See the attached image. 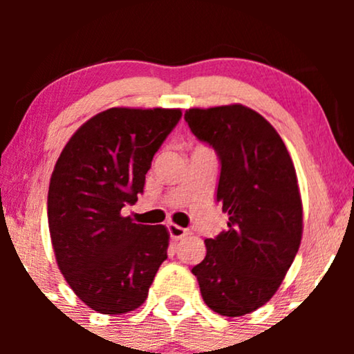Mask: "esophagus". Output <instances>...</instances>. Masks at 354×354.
I'll return each instance as SVG.
<instances>
[{"label": "esophagus", "instance_id": "34e87169", "mask_svg": "<svg viewBox=\"0 0 354 354\" xmlns=\"http://www.w3.org/2000/svg\"><path fill=\"white\" fill-rule=\"evenodd\" d=\"M168 231H169V234H171V238L173 239H181V238H185L186 234H188V231H186L185 228H181V226H178V225H174V223H169L168 225Z\"/></svg>", "mask_w": 354, "mask_h": 354}]
</instances>
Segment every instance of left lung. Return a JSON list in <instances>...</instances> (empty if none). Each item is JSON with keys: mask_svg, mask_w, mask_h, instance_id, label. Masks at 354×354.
<instances>
[{"mask_svg": "<svg viewBox=\"0 0 354 354\" xmlns=\"http://www.w3.org/2000/svg\"><path fill=\"white\" fill-rule=\"evenodd\" d=\"M185 120L218 154L216 201L228 213V228L205 239V259L191 273L214 313L248 315L273 298L301 243L293 160L273 126L243 104L191 108Z\"/></svg>", "mask_w": 354, "mask_h": 354, "instance_id": "1", "label": "left lung"}]
</instances>
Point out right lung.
<instances>
[{"label": "right lung", "instance_id": "add662e5", "mask_svg": "<svg viewBox=\"0 0 354 354\" xmlns=\"http://www.w3.org/2000/svg\"><path fill=\"white\" fill-rule=\"evenodd\" d=\"M180 118L181 109L109 108L80 126L56 161L48 191L53 250L91 310L140 308L168 258V230L136 225L121 209L143 193L154 153Z\"/></svg>", "mask_w": 354, "mask_h": 354}]
</instances>
